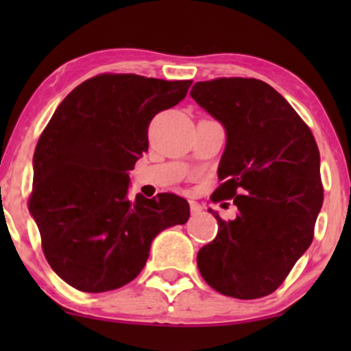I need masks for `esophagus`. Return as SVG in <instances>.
Wrapping results in <instances>:
<instances>
[{"label": "esophagus", "mask_w": 351, "mask_h": 351, "mask_svg": "<svg viewBox=\"0 0 351 351\" xmlns=\"http://www.w3.org/2000/svg\"><path fill=\"white\" fill-rule=\"evenodd\" d=\"M189 208H191V215L193 216H198V215H201V211H203L201 204L196 203V201H189Z\"/></svg>", "instance_id": "34e87169"}]
</instances>
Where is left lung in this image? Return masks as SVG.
Listing matches in <instances>:
<instances>
[{"instance_id":"8db88e82","label":"left lung","mask_w":351,"mask_h":351,"mask_svg":"<svg viewBox=\"0 0 351 351\" xmlns=\"http://www.w3.org/2000/svg\"><path fill=\"white\" fill-rule=\"evenodd\" d=\"M193 100L226 130L215 199H232L234 219L217 213V236L196 263L215 291L259 299L284 282L308 249L324 203L320 153L299 114L257 79L196 82Z\"/></svg>"}]
</instances>
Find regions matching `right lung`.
I'll return each instance as SVG.
<instances>
[{
  "instance_id": "1",
  "label": "right lung",
  "mask_w": 351,
  "mask_h": 351,
  "mask_svg": "<svg viewBox=\"0 0 351 351\" xmlns=\"http://www.w3.org/2000/svg\"><path fill=\"white\" fill-rule=\"evenodd\" d=\"M191 80L104 74L77 86L44 128L33 156L29 213L47 263L82 292H107L138 276L152 241L184 224L186 199L171 193L128 198L148 125L175 107Z\"/></svg>"
}]
</instances>
